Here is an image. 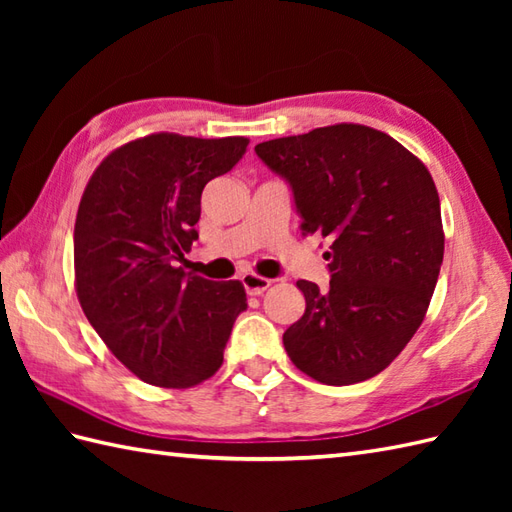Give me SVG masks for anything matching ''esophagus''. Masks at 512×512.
Masks as SVG:
<instances>
[{"instance_id":"34e87169","label":"esophagus","mask_w":512,"mask_h":512,"mask_svg":"<svg viewBox=\"0 0 512 512\" xmlns=\"http://www.w3.org/2000/svg\"><path fill=\"white\" fill-rule=\"evenodd\" d=\"M242 284H244V288H246L250 297H257V295H264V292L270 288V279L259 277L255 273H244Z\"/></svg>"}]
</instances>
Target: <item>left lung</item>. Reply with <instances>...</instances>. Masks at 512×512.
<instances>
[{
  "mask_svg": "<svg viewBox=\"0 0 512 512\" xmlns=\"http://www.w3.org/2000/svg\"><path fill=\"white\" fill-rule=\"evenodd\" d=\"M295 193L303 235L328 239L330 288L297 281L306 312L290 361L323 385L372 378L405 350L438 284L444 231L424 162L374 127L339 123L259 143Z\"/></svg>",
  "mask_w": 512,
  "mask_h": 512,
  "instance_id": "1",
  "label": "left lung"
}]
</instances>
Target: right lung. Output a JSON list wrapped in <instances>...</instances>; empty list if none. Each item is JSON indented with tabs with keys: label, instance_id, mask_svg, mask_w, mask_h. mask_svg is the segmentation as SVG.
Masks as SVG:
<instances>
[{
	"label": "right lung",
	"instance_id": "1",
	"mask_svg": "<svg viewBox=\"0 0 512 512\" xmlns=\"http://www.w3.org/2000/svg\"><path fill=\"white\" fill-rule=\"evenodd\" d=\"M248 138L149 134L94 169L74 224V288L85 317L129 372L156 387L211 378L239 312L242 281L178 266L198 239L206 182L231 171Z\"/></svg>",
	"mask_w": 512,
	"mask_h": 512
}]
</instances>
